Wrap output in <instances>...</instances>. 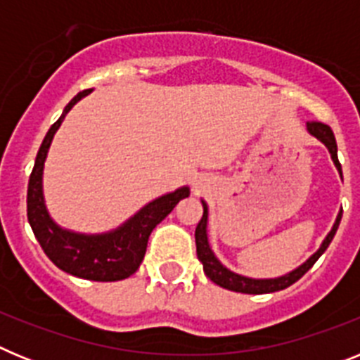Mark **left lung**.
I'll return each instance as SVG.
<instances>
[{
    "label": "left lung",
    "mask_w": 360,
    "mask_h": 360,
    "mask_svg": "<svg viewBox=\"0 0 360 360\" xmlns=\"http://www.w3.org/2000/svg\"><path fill=\"white\" fill-rule=\"evenodd\" d=\"M307 126H308V131L316 136V139H319V141L328 148L333 164L337 165V169H339V173H341L342 176L341 164H339V158H337V142H335V136H333L332 128H330L328 124L319 122V120H308ZM341 216H342V211L339 212V216H337L335 225H333V229L330 231L328 236H326V240L323 241L321 249L317 250V252L314 254L307 263H303L299 269H295L294 272L276 279H250V278H243V276H238L234 274V272H231V270H227L221 263L218 262V259H216L214 254H212L211 247H209L207 243V232H205V229H207V207H205V203H203V216L198 221V225H196V231H195L196 256H198V259L202 262L205 276H207L212 283H216V285H219V287L227 288V290L241 292V294H270V292L285 290L287 287L294 285L297 279L303 278L308 270L314 266V263L319 259L321 254L328 249L330 241L333 240L337 227H339V224H341Z\"/></svg>",
    "instance_id": "8db88e82"
}]
</instances>
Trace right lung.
Listing matches in <instances>:
<instances>
[{
  "mask_svg": "<svg viewBox=\"0 0 360 360\" xmlns=\"http://www.w3.org/2000/svg\"><path fill=\"white\" fill-rule=\"evenodd\" d=\"M90 90L77 94L65 108L63 115L52 124L43 144L37 151L36 164L28 180L27 214L28 224L39 241L41 249L50 257V262L72 276H77L90 281H120L135 274L144 259L148 240L153 229L169 214L180 200L189 196V189L182 187L174 193L162 196L148 203L142 211L136 212L128 224L117 229L115 232L103 236H82L73 232L63 231L50 219L43 202V165L46 151L53 139V133L61 126L65 115L72 110L77 101H81Z\"/></svg>",
  "mask_w": 360,
  "mask_h": 360,
  "instance_id": "right-lung-1",
  "label": "right lung"
}]
</instances>
